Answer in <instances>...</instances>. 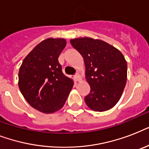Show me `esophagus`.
Segmentation results:
<instances>
[{"label":"esophagus","mask_w":149,"mask_h":149,"mask_svg":"<svg viewBox=\"0 0 149 149\" xmlns=\"http://www.w3.org/2000/svg\"><path fill=\"white\" fill-rule=\"evenodd\" d=\"M74 79H75V80H76V81L79 82V80H80V77H79V76L78 74L75 75V76H74Z\"/></svg>","instance_id":"esophagus-1"}]
</instances>
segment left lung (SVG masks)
Here are the masks:
<instances>
[{
    "label": "left lung",
    "instance_id": "1",
    "mask_svg": "<svg viewBox=\"0 0 149 149\" xmlns=\"http://www.w3.org/2000/svg\"><path fill=\"white\" fill-rule=\"evenodd\" d=\"M70 43L83 56L91 93L85 97L89 108L102 112L112 108L122 95L127 81V62L113 45L92 38H73Z\"/></svg>",
    "mask_w": 149,
    "mask_h": 149
}]
</instances>
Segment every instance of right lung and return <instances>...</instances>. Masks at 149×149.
Wrapping results in <instances>:
<instances>
[{
  "label": "right lung",
  "instance_id": "add662e5",
  "mask_svg": "<svg viewBox=\"0 0 149 149\" xmlns=\"http://www.w3.org/2000/svg\"><path fill=\"white\" fill-rule=\"evenodd\" d=\"M66 45L64 38L42 41L24 58L18 72V86L26 101L45 113L60 110L73 86L58 58Z\"/></svg>",
  "mask_w": 149,
  "mask_h": 149
}]
</instances>
